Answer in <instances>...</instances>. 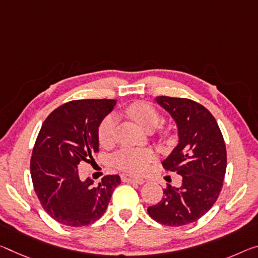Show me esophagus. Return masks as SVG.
Returning a JSON list of instances; mask_svg holds the SVG:
<instances>
[{"mask_svg": "<svg viewBox=\"0 0 258 258\" xmlns=\"http://www.w3.org/2000/svg\"><path fill=\"white\" fill-rule=\"evenodd\" d=\"M121 181L134 182V183H139V185H142V183H145V179L133 177V175H130V174H121Z\"/></svg>", "mask_w": 258, "mask_h": 258, "instance_id": "obj_1", "label": "esophagus"}]
</instances>
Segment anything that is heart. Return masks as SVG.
I'll list each match as a JSON object with an SVG mask.
<instances>
[{
  "label": "heart",
  "instance_id": "1",
  "mask_svg": "<svg viewBox=\"0 0 258 258\" xmlns=\"http://www.w3.org/2000/svg\"><path fill=\"white\" fill-rule=\"evenodd\" d=\"M125 112L127 116L145 128L148 132H151L156 136L159 140L164 142H172L173 133L171 128L164 127L161 125L162 117L157 109L151 105L148 102L136 101L128 104L125 108ZM114 127H116V118L113 116L105 117L100 124L97 131V138L101 146L108 147L113 142ZM154 159V154L147 150L139 149H121L112 156V164L121 171L139 174L144 173L148 167L149 163Z\"/></svg>",
  "mask_w": 258,
  "mask_h": 258
}]
</instances>
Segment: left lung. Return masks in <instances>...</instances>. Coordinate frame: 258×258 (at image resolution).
I'll use <instances>...</instances> for the list:
<instances>
[{
  "label": "left lung",
  "instance_id": "obj_1",
  "mask_svg": "<svg viewBox=\"0 0 258 258\" xmlns=\"http://www.w3.org/2000/svg\"><path fill=\"white\" fill-rule=\"evenodd\" d=\"M156 101L173 117L179 133L178 146L162 165L180 174L182 183L167 185L148 214L162 225L182 226L201 218L217 201L226 172V147L215 117L202 104L183 97L158 96Z\"/></svg>",
  "mask_w": 258,
  "mask_h": 258
}]
</instances>
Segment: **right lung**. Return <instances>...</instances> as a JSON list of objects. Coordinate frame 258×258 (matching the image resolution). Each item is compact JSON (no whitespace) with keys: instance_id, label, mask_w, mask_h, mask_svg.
<instances>
[{"instance_id":"right-lung-1","label":"right lung","mask_w":258,"mask_h":258,"mask_svg":"<svg viewBox=\"0 0 258 258\" xmlns=\"http://www.w3.org/2000/svg\"><path fill=\"white\" fill-rule=\"evenodd\" d=\"M114 100H75L56 108L43 121L31 157V177L44 211L72 227L91 225L107 210L118 174L104 175L99 185L81 180L78 165L99 151L97 131L113 109Z\"/></svg>"}]
</instances>
